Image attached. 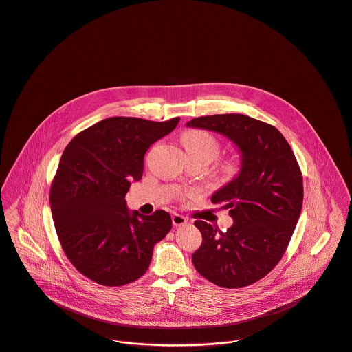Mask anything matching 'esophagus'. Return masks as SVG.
<instances>
[{"instance_id": "obj_1", "label": "esophagus", "mask_w": 352, "mask_h": 352, "mask_svg": "<svg viewBox=\"0 0 352 352\" xmlns=\"http://www.w3.org/2000/svg\"><path fill=\"white\" fill-rule=\"evenodd\" d=\"M188 223V218L181 215V214H174L173 215V225L174 226H184Z\"/></svg>"}]
</instances>
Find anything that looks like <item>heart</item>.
I'll return each instance as SVG.
<instances>
[{
    "instance_id": "heart-1",
    "label": "heart",
    "mask_w": 352,
    "mask_h": 352,
    "mask_svg": "<svg viewBox=\"0 0 352 352\" xmlns=\"http://www.w3.org/2000/svg\"><path fill=\"white\" fill-rule=\"evenodd\" d=\"M182 142L188 151L189 155H199L206 156L210 160H212L221 149V144L217 140L214 134L206 130H190L182 137ZM239 170V162L234 159L226 160L223 164V171L229 175L237 173ZM197 195V190H192L186 195V197H195Z\"/></svg>"
}]
</instances>
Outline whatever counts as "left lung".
<instances>
[{
    "mask_svg": "<svg viewBox=\"0 0 352 352\" xmlns=\"http://www.w3.org/2000/svg\"><path fill=\"white\" fill-rule=\"evenodd\" d=\"M188 126L226 135L243 155L240 174L211 197L229 210L234 223L221 232L196 221L203 243L192 262L218 287H248L278 265L292 239L303 206L299 163L274 126L247 115L200 116Z\"/></svg>",
    "mask_w": 352,
    "mask_h": 352,
    "instance_id": "obj_1",
    "label": "left lung"
}]
</instances>
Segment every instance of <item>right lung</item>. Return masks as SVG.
Here are the masks:
<instances>
[{"label":"right lung","instance_id":"right-lung-1","mask_svg":"<svg viewBox=\"0 0 352 352\" xmlns=\"http://www.w3.org/2000/svg\"><path fill=\"white\" fill-rule=\"evenodd\" d=\"M178 122L108 118L64 149L50 186L52 217L65 256L89 280L104 287L138 280L155 244L170 232L168 212L130 214L124 196L130 182L142 177L145 152Z\"/></svg>","mask_w":352,"mask_h":352}]
</instances>
